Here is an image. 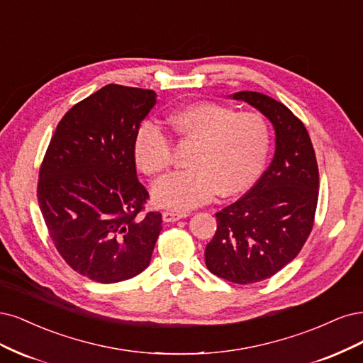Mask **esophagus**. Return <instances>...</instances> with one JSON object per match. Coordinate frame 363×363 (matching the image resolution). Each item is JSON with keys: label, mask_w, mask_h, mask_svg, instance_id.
<instances>
[{"label": "esophagus", "mask_w": 363, "mask_h": 363, "mask_svg": "<svg viewBox=\"0 0 363 363\" xmlns=\"http://www.w3.org/2000/svg\"><path fill=\"white\" fill-rule=\"evenodd\" d=\"M186 217V214L185 213H174V211H164L162 213V220L164 221H178V220H181V218H185Z\"/></svg>", "instance_id": "esophagus-1"}]
</instances>
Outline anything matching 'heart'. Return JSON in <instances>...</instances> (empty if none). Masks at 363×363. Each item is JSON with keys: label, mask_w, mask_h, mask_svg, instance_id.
<instances>
[{"label": "heart", "mask_w": 363, "mask_h": 363, "mask_svg": "<svg viewBox=\"0 0 363 363\" xmlns=\"http://www.w3.org/2000/svg\"><path fill=\"white\" fill-rule=\"evenodd\" d=\"M170 123L177 135L194 147L186 161L191 169L172 173L152 189V201L160 208L189 211L216 193L237 196L259 178L270 150V133L261 114L197 102L174 111ZM133 154L135 166L147 177L172 166L170 140L152 123L137 130Z\"/></svg>", "instance_id": "b5f03b06"}]
</instances>
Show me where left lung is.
Here are the masks:
<instances>
[{"mask_svg":"<svg viewBox=\"0 0 363 363\" xmlns=\"http://www.w3.org/2000/svg\"><path fill=\"white\" fill-rule=\"evenodd\" d=\"M272 122L274 157L262 177L237 202L216 214L217 230L205 249L213 274L233 284L272 277L301 250L318 202V166L303 125L282 102L259 91H237Z\"/></svg>","mask_w":363,"mask_h":363,"instance_id":"8db88e82","label":"left lung"}]
</instances>
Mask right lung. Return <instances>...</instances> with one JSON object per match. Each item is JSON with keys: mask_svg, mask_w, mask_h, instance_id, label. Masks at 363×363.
Masks as SVG:
<instances>
[{"mask_svg": "<svg viewBox=\"0 0 363 363\" xmlns=\"http://www.w3.org/2000/svg\"><path fill=\"white\" fill-rule=\"evenodd\" d=\"M157 104L154 90L108 84L69 110L51 138L38 184L50 237L74 270L101 284L146 270L162 229L142 214L133 145Z\"/></svg>", "mask_w": 363, "mask_h": 363, "instance_id": "1", "label": "right lung"}]
</instances>
